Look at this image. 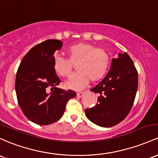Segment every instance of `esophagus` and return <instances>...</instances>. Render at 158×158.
<instances>
[{"label": "esophagus", "mask_w": 158, "mask_h": 158, "mask_svg": "<svg viewBox=\"0 0 158 158\" xmlns=\"http://www.w3.org/2000/svg\"><path fill=\"white\" fill-rule=\"evenodd\" d=\"M84 94H85V92H78L76 94V96H77L78 98H82Z\"/></svg>", "instance_id": "esophagus-1"}]
</instances>
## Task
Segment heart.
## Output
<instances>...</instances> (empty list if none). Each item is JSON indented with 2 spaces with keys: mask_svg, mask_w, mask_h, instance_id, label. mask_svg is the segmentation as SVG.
I'll use <instances>...</instances> for the list:
<instances>
[{
  "mask_svg": "<svg viewBox=\"0 0 158 158\" xmlns=\"http://www.w3.org/2000/svg\"><path fill=\"white\" fill-rule=\"evenodd\" d=\"M68 59L55 56L53 67L63 77H68L72 73L73 66L78 71L64 84L68 89L80 90L90 80L96 82L103 79L110 64V57L104 48H96L94 45L79 42L72 45L67 50Z\"/></svg>",
  "mask_w": 158,
  "mask_h": 158,
  "instance_id": "obj_1",
  "label": "heart"
}]
</instances>
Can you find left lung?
I'll return each instance as SVG.
<instances>
[{
	"instance_id": "1",
	"label": "left lung",
	"mask_w": 158,
	"mask_h": 158,
	"mask_svg": "<svg viewBox=\"0 0 158 158\" xmlns=\"http://www.w3.org/2000/svg\"><path fill=\"white\" fill-rule=\"evenodd\" d=\"M138 88V73L127 53L113 58L107 75L91 91L99 94L95 106L86 109L90 121L100 127L115 126L131 110Z\"/></svg>"
}]
</instances>
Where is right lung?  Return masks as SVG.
Here are the masks:
<instances>
[{"mask_svg":"<svg viewBox=\"0 0 158 158\" xmlns=\"http://www.w3.org/2000/svg\"><path fill=\"white\" fill-rule=\"evenodd\" d=\"M59 40H47L34 46L22 58L15 77L19 105L29 120L47 125L59 120L68 100L75 98L72 90L57 88L60 80L53 67L54 53L61 48ZM51 88L52 92L48 91Z\"/></svg>","mask_w":158,"mask_h":158,"instance_id":"obj_1","label":"right lung"}]
</instances>
